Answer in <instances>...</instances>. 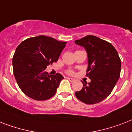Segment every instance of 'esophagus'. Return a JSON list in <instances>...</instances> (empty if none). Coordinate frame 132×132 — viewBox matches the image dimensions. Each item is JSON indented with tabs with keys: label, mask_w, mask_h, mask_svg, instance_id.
<instances>
[{
	"label": "esophagus",
	"mask_w": 132,
	"mask_h": 132,
	"mask_svg": "<svg viewBox=\"0 0 132 132\" xmlns=\"http://www.w3.org/2000/svg\"><path fill=\"white\" fill-rule=\"evenodd\" d=\"M68 79V80L70 81V82H74L75 81V79H72V78H70V77H68V78H67Z\"/></svg>",
	"instance_id": "1"
}]
</instances>
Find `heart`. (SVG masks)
<instances>
[{
	"label": "heart",
	"instance_id": "obj_1",
	"mask_svg": "<svg viewBox=\"0 0 132 132\" xmlns=\"http://www.w3.org/2000/svg\"><path fill=\"white\" fill-rule=\"evenodd\" d=\"M66 73L68 75H74L75 72L72 70H68L66 71Z\"/></svg>",
	"mask_w": 132,
	"mask_h": 132
}]
</instances>
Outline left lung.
I'll return each instance as SVG.
<instances>
[{
	"instance_id": "8db88e82",
	"label": "left lung",
	"mask_w": 132,
	"mask_h": 132,
	"mask_svg": "<svg viewBox=\"0 0 132 132\" xmlns=\"http://www.w3.org/2000/svg\"><path fill=\"white\" fill-rule=\"evenodd\" d=\"M75 43L86 50L88 66L86 76L90 83L75 92L79 100L86 104L102 101L110 94L120 77L121 61L112 44L96 36H87Z\"/></svg>"
}]
</instances>
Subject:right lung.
I'll return each instance as SVG.
<instances>
[{"instance_id": "add662e5", "label": "right lung", "mask_w": 132, "mask_h": 132, "mask_svg": "<svg viewBox=\"0 0 132 132\" xmlns=\"http://www.w3.org/2000/svg\"><path fill=\"white\" fill-rule=\"evenodd\" d=\"M66 44L39 36L28 38L18 45L12 64L15 80L24 94L37 101L47 100L55 94L64 77L60 73L50 75L45 69L57 61Z\"/></svg>"}]
</instances>
